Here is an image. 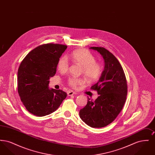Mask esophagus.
Segmentation results:
<instances>
[{"label":"esophagus","instance_id":"34e87169","mask_svg":"<svg viewBox=\"0 0 155 155\" xmlns=\"http://www.w3.org/2000/svg\"><path fill=\"white\" fill-rule=\"evenodd\" d=\"M74 94H75V92H74L72 91H69L67 92V95L68 96H71V95H73Z\"/></svg>","mask_w":155,"mask_h":155}]
</instances>
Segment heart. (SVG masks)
Returning <instances> with one entry per match:
<instances>
[{
    "instance_id": "1",
    "label": "heart",
    "mask_w": 155,
    "mask_h": 155,
    "mask_svg": "<svg viewBox=\"0 0 155 155\" xmlns=\"http://www.w3.org/2000/svg\"><path fill=\"white\" fill-rule=\"evenodd\" d=\"M70 58L75 63L81 66L82 73L88 81L97 80L101 76L103 72V67L99 63L96 62V58L91 52L86 49H78L73 52ZM58 69L60 73H66L69 67V62L66 56L60 58L58 64ZM67 82L72 87H76L78 84L82 83L80 78L71 77Z\"/></svg>"
}]
</instances>
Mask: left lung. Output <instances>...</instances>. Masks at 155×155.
Returning a JSON list of instances; mask_svg holds the SVG:
<instances>
[{"label": "left lung", "instance_id": "left-lung-1", "mask_svg": "<svg viewBox=\"0 0 155 155\" xmlns=\"http://www.w3.org/2000/svg\"><path fill=\"white\" fill-rule=\"evenodd\" d=\"M103 58L104 67L98 82L91 89L99 96L93 101L88 97L80 117L92 128H101L112 123L122 110L127 95V84L123 67L118 60L103 47H91Z\"/></svg>", "mask_w": 155, "mask_h": 155}]
</instances>
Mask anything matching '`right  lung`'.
Segmentation results:
<instances>
[{
    "instance_id": "right-lung-1",
    "label": "right lung",
    "mask_w": 155,
    "mask_h": 155,
    "mask_svg": "<svg viewBox=\"0 0 155 155\" xmlns=\"http://www.w3.org/2000/svg\"><path fill=\"white\" fill-rule=\"evenodd\" d=\"M66 45L48 44L32 50L22 60L17 73L18 92L26 109L42 117L56 110L67 97L62 90L49 88L59 58Z\"/></svg>"
}]
</instances>
